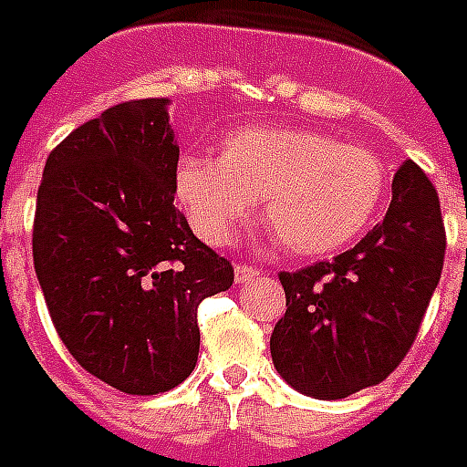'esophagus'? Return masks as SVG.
<instances>
[{
  "label": "esophagus",
  "mask_w": 467,
  "mask_h": 467,
  "mask_svg": "<svg viewBox=\"0 0 467 467\" xmlns=\"http://www.w3.org/2000/svg\"><path fill=\"white\" fill-rule=\"evenodd\" d=\"M261 275V271L258 268H254V265H244V263H238L236 268H234V278H236V283H248V280H254Z\"/></svg>",
  "instance_id": "1"
}]
</instances>
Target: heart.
I'll list each match as a JSON object with an SVG mask.
<instances>
[{"instance_id":"1","label":"heart","mask_w":467,"mask_h":467,"mask_svg":"<svg viewBox=\"0 0 467 467\" xmlns=\"http://www.w3.org/2000/svg\"><path fill=\"white\" fill-rule=\"evenodd\" d=\"M177 194L199 236L226 246L263 199V219L296 255L335 254L359 238L389 194L379 157L317 130L241 128L221 157L184 154Z\"/></svg>"}]
</instances>
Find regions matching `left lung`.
<instances>
[{
    "label": "left lung",
    "instance_id": "obj_1",
    "mask_svg": "<svg viewBox=\"0 0 467 467\" xmlns=\"http://www.w3.org/2000/svg\"><path fill=\"white\" fill-rule=\"evenodd\" d=\"M443 255L436 189L409 160L394 174L387 216L357 246L280 273L285 315L271 335L280 377L325 401L387 379L419 335Z\"/></svg>",
    "mask_w": 467,
    "mask_h": 467
}]
</instances>
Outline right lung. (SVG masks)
Here are the masks:
<instances>
[{
	"label": "right lung",
	"instance_id": "add662e5",
	"mask_svg": "<svg viewBox=\"0 0 467 467\" xmlns=\"http://www.w3.org/2000/svg\"><path fill=\"white\" fill-rule=\"evenodd\" d=\"M167 98L83 122L48 154L34 216V268L73 359L118 391L152 396L199 357L196 307L234 285L226 258L174 206L180 145Z\"/></svg>",
	"mask_w": 467,
	"mask_h": 467
}]
</instances>
